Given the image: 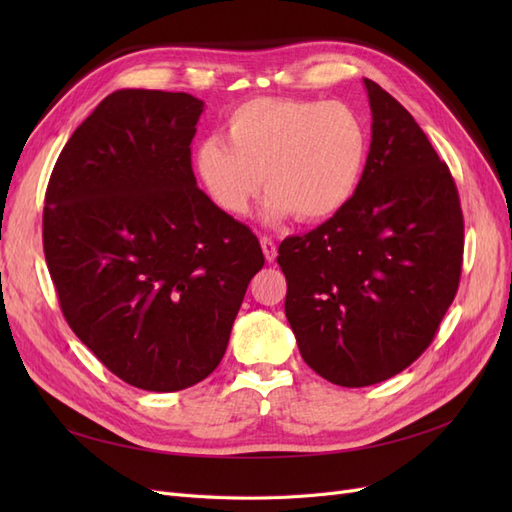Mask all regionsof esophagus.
Returning a JSON list of instances; mask_svg holds the SVG:
<instances>
[{"mask_svg": "<svg viewBox=\"0 0 512 512\" xmlns=\"http://www.w3.org/2000/svg\"><path fill=\"white\" fill-rule=\"evenodd\" d=\"M260 245H262V254H265L267 262H273L277 256V247L273 243L271 237H260Z\"/></svg>", "mask_w": 512, "mask_h": 512, "instance_id": "esophagus-1", "label": "esophagus"}]
</instances>
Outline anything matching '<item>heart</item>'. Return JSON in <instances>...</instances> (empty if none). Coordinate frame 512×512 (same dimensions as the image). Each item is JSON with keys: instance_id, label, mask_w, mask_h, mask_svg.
Returning <instances> with one entry per match:
<instances>
[{"instance_id": "obj_1", "label": "heart", "mask_w": 512, "mask_h": 512, "mask_svg": "<svg viewBox=\"0 0 512 512\" xmlns=\"http://www.w3.org/2000/svg\"><path fill=\"white\" fill-rule=\"evenodd\" d=\"M222 138L196 147L194 166L211 200L245 215L262 185L269 222L327 220L356 194L369 156V126L342 100L256 98L232 111Z\"/></svg>"}]
</instances>
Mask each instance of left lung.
<instances>
[{"label": "left lung", "mask_w": 512, "mask_h": 512, "mask_svg": "<svg viewBox=\"0 0 512 512\" xmlns=\"http://www.w3.org/2000/svg\"><path fill=\"white\" fill-rule=\"evenodd\" d=\"M363 83L371 145L359 190L331 220L277 250L303 361L350 389L389 380L425 352L463 262L451 170L404 106Z\"/></svg>", "instance_id": "8db88e82"}]
</instances>
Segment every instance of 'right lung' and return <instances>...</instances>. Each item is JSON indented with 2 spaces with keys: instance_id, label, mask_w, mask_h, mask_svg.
Masks as SVG:
<instances>
[{
  "instance_id": "1",
  "label": "right lung",
  "mask_w": 512,
  "mask_h": 512,
  "mask_svg": "<svg viewBox=\"0 0 512 512\" xmlns=\"http://www.w3.org/2000/svg\"><path fill=\"white\" fill-rule=\"evenodd\" d=\"M205 102L119 89L74 130L44 196L42 241L76 337L136 389L173 393L220 365L260 243L196 188Z\"/></svg>"
}]
</instances>
